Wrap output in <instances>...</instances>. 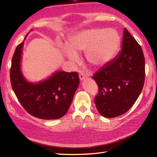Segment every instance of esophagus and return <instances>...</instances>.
I'll return each instance as SVG.
<instances>
[{
  "label": "esophagus",
  "instance_id": "esophagus-1",
  "mask_svg": "<svg viewBox=\"0 0 157 157\" xmlns=\"http://www.w3.org/2000/svg\"><path fill=\"white\" fill-rule=\"evenodd\" d=\"M79 79H80V81H83L84 79L87 78V76H86L85 74H84V73H81L80 74H79Z\"/></svg>",
  "mask_w": 157,
  "mask_h": 157
}]
</instances>
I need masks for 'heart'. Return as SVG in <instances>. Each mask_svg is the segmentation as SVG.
<instances>
[{
  "label": "heart",
  "mask_w": 157,
  "mask_h": 157,
  "mask_svg": "<svg viewBox=\"0 0 157 157\" xmlns=\"http://www.w3.org/2000/svg\"><path fill=\"white\" fill-rule=\"evenodd\" d=\"M120 42L118 32L113 28L86 29L73 36L69 40L68 46H64L63 50L73 64L79 61L78 54L86 51L90 64L101 67L114 57Z\"/></svg>",
  "instance_id": "1"
}]
</instances>
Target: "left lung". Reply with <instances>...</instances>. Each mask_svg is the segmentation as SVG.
<instances>
[{
  "mask_svg": "<svg viewBox=\"0 0 157 157\" xmlns=\"http://www.w3.org/2000/svg\"><path fill=\"white\" fill-rule=\"evenodd\" d=\"M92 78L99 88L94 102L102 116L116 117L134 105L144 86L145 60L141 46L126 28L121 51Z\"/></svg>",
  "mask_w": 157,
  "mask_h": 157,
  "instance_id": "obj_1",
  "label": "left lung"
}]
</instances>
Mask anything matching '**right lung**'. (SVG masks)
Masks as SVG:
<instances>
[{"label":"right lung","instance_id":"1","mask_svg":"<svg viewBox=\"0 0 157 157\" xmlns=\"http://www.w3.org/2000/svg\"><path fill=\"white\" fill-rule=\"evenodd\" d=\"M29 33L17 46L13 56L10 71L12 88L30 115L46 120L59 119L66 114L71 104L79 84L78 74L58 71L40 82L28 81L23 74L21 63L24 41Z\"/></svg>","mask_w":157,"mask_h":157}]
</instances>
